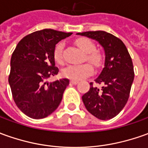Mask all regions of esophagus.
I'll return each mask as SVG.
<instances>
[{
    "label": "esophagus",
    "mask_w": 148,
    "mask_h": 148,
    "mask_svg": "<svg viewBox=\"0 0 148 148\" xmlns=\"http://www.w3.org/2000/svg\"><path fill=\"white\" fill-rule=\"evenodd\" d=\"M70 83L72 84H78L79 83V81L78 80H70Z\"/></svg>",
    "instance_id": "1"
}]
</instances>
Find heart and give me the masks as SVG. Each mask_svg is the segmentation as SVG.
<instances>
[{
    "instance_id": "obj_1",
    "label": "heart",
    "mask_w": 148,
    "mask_h": 148,
    "mask_svg": "<svg viewBox=\"0 0 148 148\" xmlns=\"http://www.w3.org/2000/svg\"><path fill=\"white\" fill-rule=\"evenodd\" d=\"M76 45L84 52L86 53L85 60L91 63L96 68H100L103 64L104 57L101 52L95 50V44L87 38H80L75 41ZM64 44L58 43L54 51L55 60L60 64H64ZM93 72V68L88 63L82 64H72L65 68L62 72L64 77L74 80H80L86 76L91 75Z\"/></svg>"
}]
</instances>
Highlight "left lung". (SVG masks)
I'll return each instance as SVG.
<instances>
[{
    "label": "left lung",
    "instance_id": "8db88e82",
    "mask_svg": "<svg viewBox=\"0 0 148 148\" xmlns=\"http://www.w3.org/2000/svg\"><path fill=\"white\" fill-rule=\"evenodd\" d=\"M77 34L95 39L104 47L105 67L96 84H103L101 89L90 83L89 90L82 96L87 110L101 120L114 118L126 106L134 77L130 54L123 42L102 30L87 31Z\"/></svg>",
    "mask_w": 148,
    "mask_h": 148
}]
</instances>
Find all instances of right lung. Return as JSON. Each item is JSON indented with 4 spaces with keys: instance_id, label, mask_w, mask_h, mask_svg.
I'll return each mask as SVG.
<instances>
[{
    "instance_id": "1",
    "label": "right lung",
    "mask_w": 148,
    "mask_h": 148,
    "mask_svg": "<svg viewBox=\"0 0 148 148\" xmlns=\"http://www.w3.org/2000/svg\"><path fill=\"white\" fill-rule=\"evenodd\" d=\"M71 34L52 29L38 30L23 38L12 54V96L19 110L31 119H44L60 104L69 80H47L59 72L54 58L56 45Z\"/></svg>"
}]
</instances>
